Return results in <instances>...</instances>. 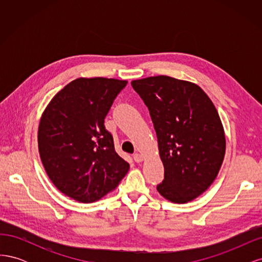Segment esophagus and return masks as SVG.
Returning a JSON list of instances; mask_svg holds the SVG:
<instances>
[{"instance_id":"esophagus-1","label":"esophagus","mask_w":262,"mask_h":262,"mask_svg":"<svg viewBox=\"0 0 262 262\" xmlns=\"http://www.w3.org/2000/svg\"><path fill=\"white\" fill-rule=\"evenodd\" d=\"M133 160L136 161L137 163H141L142 161H143V155L140 154V153H134L133 154Z\"/></svg>"}]
</instances>
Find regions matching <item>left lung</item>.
I'll use <instances>...</instances> for the list:
<instances>
[{"label":"left lung","instance_id":"8db88e82","mask_svg":"<svg viewBox=\"0 0 262 262\" xmlns=\"http://www.w3.org/2000/svg\"><path fill=\"white\" fill-rule=\"evenodd\" d=\"M148 108L164 165L157 191L173 203L202 194L225 155V133L212 100L194 83L158 75L132 81Z\"/></svg>","mask_w":262,"mask_h":262}]
</instances>
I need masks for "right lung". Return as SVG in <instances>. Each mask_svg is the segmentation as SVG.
Listing matches in <instances>:
<instances>
[{
	"instance_id": "right-lung-1",
	"label": "right lung",
	"mask_w": 262,
	"mask_h": 262,
	"mask_svg": "<svg viewBox=\"0 0 262 262\" xmlns=\"http://www.w3.org/2000/svg\"><path fill=\"white\" fill-rule=\"evenodd\" d=\"M126 81L80 77L51 99L38 128L39 154L47 175L62 193L95 202L113 191L130 165L115 149L105 118Z\"/></svg>"
}]
</instances>
